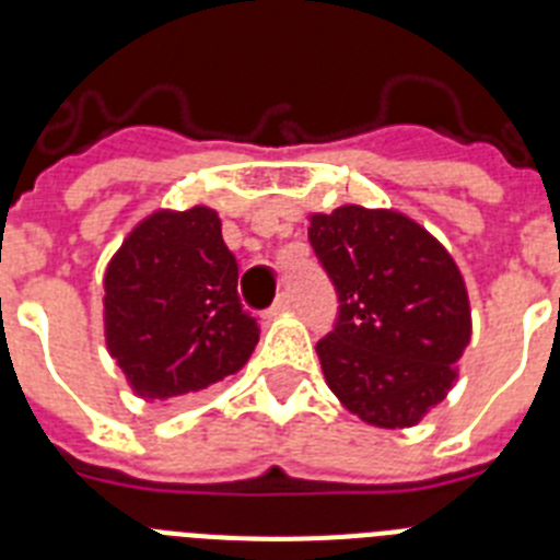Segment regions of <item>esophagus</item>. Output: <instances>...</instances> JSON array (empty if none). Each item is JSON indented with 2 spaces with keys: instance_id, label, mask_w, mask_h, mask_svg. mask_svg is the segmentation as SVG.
<instances>
[{
  "instance_id": "obj_1",
  "label": "esophagus",
  "mask_w": 560,
  "mask_h": 560,
  "mask_svg": "<svg viewBox=\"0 0 560 560\" xmlns=\"http://www.w3.org/2000/svg\"><path fill=\"white\" fill-rule=\"evenodd\" d=\"M289 305H291V296L283 291V294H277V300L271 303V308L264 311V316L266 319H275V316H280L283 311H289Z\"/></svg>"
}]
</instances>
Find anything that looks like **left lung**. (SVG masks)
Returning <instances> with one entry per match:
<instances>
[{"mask_svg": "<svg viewBox=\"0 0 560 560\" xmlns=\"http://www.w3.org/2000/svg\"><path fill=\"white\" fill-rule=\"evenodd\" d=\"M308 241L339 300L334 330L316 341L328 387L370 427H415L454 387L471 339L457 264L395 210L316 212Z\"/></svg>", "mask_w": 560, "mask_h": 560, "instance_id": "1", "label": "left lung"}]
</instances>
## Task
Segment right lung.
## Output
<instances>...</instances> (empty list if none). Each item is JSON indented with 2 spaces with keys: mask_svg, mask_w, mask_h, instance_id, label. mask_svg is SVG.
I'll use <instances>...</instances> for the list:
<instances>
[{
  "mask_svg": "<svg viewBox=\"0 0 560 560\" xmlns=\"http://www.w3.org/2000/svg\"><path fill=\"white\" fill-rule=\"evenodd\" d=\"M103 285L108 353L142 398L185 400L215 387L244 368L260 336L210 207L148 215Z\"/></svg>",
  "mask_w": 560,
  "mask_h": 560,
  "instance_id": "obj_1",
  "label": "right lung"
}]
</instances>
